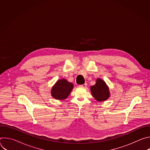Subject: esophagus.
I'll return each instance as SVG.
<instances>
[{
  "label": "esophagus",
  "mask_w": 150,
  "mask_h": 150,
  "mask_svg": "<svg viewBox=\"0 0 150 150\" xmlns=\"http://www.w3.org/2000/svg\"><path fill=\"white\" fill-rule=\"evenodd\" d=\"M87 85V83H83V84L80 85V86H81V87H86Z\"/></svg>",
  "instance_id": "34e87169"
}]
</instances>
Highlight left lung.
<instances>
[{
    "instance_id": "left-lung-1",
    "label": "left lung",
    "mask_w": 150,
    "mask_h": 150,
    "mask_svg": "<svg viewBox=\"0 0 150 150\" xmlns=\"http://www.w3.org/2000/svg\"><path fill=\"white\" fill-rule=\"evenodd\" d=\"M92 95L98 101H103L108 99L110 96L109 88L104 81L98 79L96 85L91 87Z\"/></svg>"
}]
</instances>
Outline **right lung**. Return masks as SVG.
I'll return each mask as SVG.
<instances>
[{"instance_id":"right-lung-1","label":"right lung","mask_w":150,"mask_h":150,"mask_svg":"<svg viewBox=\"0 0 150 150\" xmlns=\"http://www.w3.org/2000/svg\"><path fill=\"white\" fill-rule=\"evenodd\" d=\"M74 85L66 79L59 80L52 89V96L57 100H64L68 97Z\"/></svg>"}]
</instances>
